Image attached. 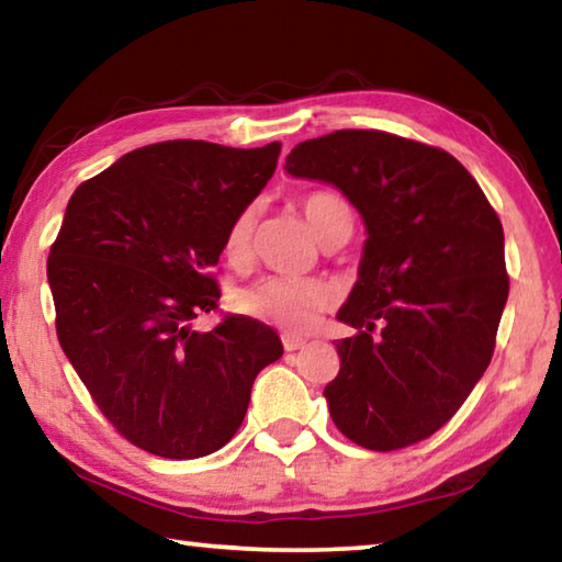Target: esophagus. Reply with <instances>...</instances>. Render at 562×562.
Instances as JSON below:
<instances>
[{
  "mask_svg": "<svg viewBox=\"0 0 562 562\" xmlns=\"http://www.w3.org/2000/svg\"><path fill=\"white\" fill-rule=\"evenodd\" d=\"M304 345H307V339L292 337V335H282V347H284V351H297V349H302Z\"/></svg>",
  "mask_w": 562,
  "mask_h": 562,
  "instance_id": "34e87169",
  "label": "esophagus"
}]
</instances>
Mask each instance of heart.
<instances>
[{"label": "heart", "mask_w": 562, "mask_h": 562, "mask_svg": "<svg viewBox=\"0 0 562 562\" xmlns=\"http://www.w3.org/2000/svg\"><path fill=\"white\" fill-rule=\"evenodd\" d=\"M300 207L322 243L331 235L355 227L351 205L335 190H312L300 198ZM258 207L247 205L225 231V255L235 265L250 260ZM335 304L331 284L317 278H262L237 294V307L245 315L268 322L288 335H307L319 317Z\"/></svg>", "instance_id": "obj_1"}]
</instances>
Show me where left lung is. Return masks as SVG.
<instances>
[{
	"instance_id": "left-lung-1",
	"label": "left lung",
	"mask_w": 562,
	"mask_h": 562,
	"mask_svg": "<svg viewBox=\"0 0 562 562\" xmlns=\"http://www.w3.org/2000/svg\"><path fill=\"white\" fill-rule=\"evenodd\" d=\"M284 170L337 186L369 235L337 315L357 335L337 341L339 374L325 386L331 422L372 451L429 439L496 349L508 300L496 211L451 154L386 131L302 140Z\"/></svg>"
}]
</instances>
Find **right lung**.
Returning <instances> with one entry per match:
<instances>
[{"instance_id":"add662e5","label":"right lung","mask_w":562,"mask_h":562,"mask_svg":"<svg viewBox=\"0 0 562 562\" xmlns=\"http://www.w3.org/2000/svg\"><path fill=\"white\" fill-rule=\"evenodd\" d=\"M280 144L164 140L74 190L46 274L56 337L123 439L201 459L240 429L255 376L282 357L278 331L225 315L211 331L215 265L233 217L278 168Z\"/></svg>"}]
</instances>
